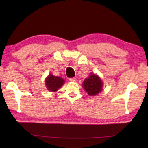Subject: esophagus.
I'll list each match as a JSON object with an SVG mask.
<instances>
[{"label": "esophagus", "instance_id": "1", "mask_svg": "<svg viewBox=\"0 0 148 148\" xmlns=\"http://www.w3.org/2000/svg\"><path fill=\"white\" fill-rule=\"evenodd\" d=\"M69 81L71 82H76V78L75 77H73V78H70Z\"/></svg>", "mask_w": 148, "mask_h": 148}]
</instances>
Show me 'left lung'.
<instances>
[{
  "mask_svg": "<svg viewBox=\"0 0 148 148\" xmlns=\"http://www.w3.org/2000/svg\"><path fill=\"white\" fill-rule=\"evenodd\" d=\"M83 87L90 96H94L100 93L102 89V82L98 76L91 74L86 78L83 83Z\"/></svg>",
  "mask_w": 148,
  "mask_h": 148,
  "instance_id": "left-lung-1",
  "label": "left lung"
}]
</instances>
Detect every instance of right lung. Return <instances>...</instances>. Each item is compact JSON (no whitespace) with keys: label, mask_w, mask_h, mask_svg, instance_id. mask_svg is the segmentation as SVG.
I'll return each mask as SVG.
<instances>
[{"label":"right lung","mask_w":148,"mask_h":148,"mask_svg":"<svg viewBox=\"0 0 148 148\" xmlns=\"http://www.w3.org/2000/svg\"><path fill=\"white\" fill-rule=\"evenodd\" d=\"M64 83L62 78L58 77L53 76L52 75H49V76L46 79V88L50 92H56Z\"/></svg>","instance_id":"add662e5"}]
</instances>
